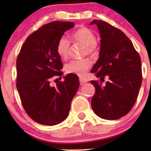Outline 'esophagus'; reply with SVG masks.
I'll list each match as a JSON object with an SVG mask.
<instances>
[{"label": "esophagus", "instance_id": "obj_1", "mask_svg": "<svg viewBox=\"0 0 151 151\" xmlns=\"http://www.w3.org/2000/svg\"><path fill=\"white\" fill-rule=\"evenodd\" d=\"M86 81H87V80L86 79H84V78L79 77V82H80L81 85H83L84 84H85Z\"/></svg>", "mask_w": 151, "mask_h": 151}]
</instances>
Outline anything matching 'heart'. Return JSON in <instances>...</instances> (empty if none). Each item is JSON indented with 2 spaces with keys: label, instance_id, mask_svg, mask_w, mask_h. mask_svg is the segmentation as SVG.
<instances>
[{
  "label": "heart",
  "instance_id": "b5f03b06",
  "mask_svg": "<svg viewBox=\"0 0 151 151\" xmlns=\"http://www.w3.org/2000/svg\"><path fill=\"white\" fill-rule=\"evenodd\" d=\"M72 38L74 42L84 45V55H93L97 50V44L96 42V36L93 31L86 27H81L74 31L72 34ZM70 49V41L67 37L62 35L59 38L56 45V51L59 56L62 59L68 57ZM91 62L89 59L72 60L67 62L65 66V72L68 74H74L83 75L86 71L91 67Z\"/></svg>",
  "mask_w": 151,
  "mask_h": 151
}]
</instances>
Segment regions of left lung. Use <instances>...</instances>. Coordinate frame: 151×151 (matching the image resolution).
<instances>
[{"label":"left lung","mask_w":151,"mask_h":151,"mask_svg":"<svg viewBox=\"0 0 151 151\" xmlns=\"http://www.w3.org/2000/svg\"><path fill=\"white\" fill-rule=\"evenodd\" d=\"M101 36L99 58L91 73L100 81L91 80L95 93L91 107L100 118L116 120L127 114L134 106L142 83L141 60L129 38L108 22L93 20ZM105 77L108 78L102 87Z\"/></svg>","instance_id":"left-lung-1"}]
</instances>
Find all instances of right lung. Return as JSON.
Listing matches in <instances>:
<instances>
[{
    "mask_svg": "<svg viewBox=\"0 0 151 151\" xmlns=\"http://www.w3.org/2000/svg\"><path fill=\"white\" fill-rule=\"evenodd\" d=\"M74 26L61 21L42 25L27 37L17 58V89L25 112L38 124L53 126L66 119L79 86L74 74H67L56 86L50 84L54 77L62 75L57 42Z\"/></svg>",
    "mask_w": 151,
    "mask_h": 151,
    "instance_id": "right-lung-1",
    "label": "right lung"
}]
</instances>
